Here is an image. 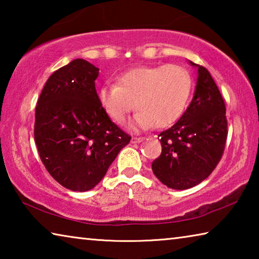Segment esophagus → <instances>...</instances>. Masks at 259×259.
<instances>
[{"mask_svg": "<svg viewBox=\"0 0 259 259\" xmlns=\"http://www.w3.org/2000/svg\"><path fill=\"white\" fill-rule=\"evenodd\" d=\"M144 139H145L144 137H133V138H131V143H133V144H139V143H142Z\"/></svg>", "mask_w": 259, "mask_h": 259, "instance_id": "1", "label": "esophagus"}]
</instances>
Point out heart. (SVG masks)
Instances as JSON below:
<instances>
[{"label":"heart","mask_w":259,"mask_h":259,"mask_svg":"<svg viewBox=\"0 0 259 259\" xmlns=\"http://www.w3.org/2000/svg\"><path fill=\"white\" fill-rule=\"evenodd\" d=\"M192 81L185 68L178 65L139 66L116 77V84L106 83L98 90L104 112L122 123L128 114L138 109L129 126L145 130L155 125L165 128L182 116L191 95Z\"/></svg>","instance_id":"1"}]
</instances>
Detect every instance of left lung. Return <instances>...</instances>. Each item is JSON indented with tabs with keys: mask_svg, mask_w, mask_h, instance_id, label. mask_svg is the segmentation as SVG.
Here are the masks:
<instances>
[{
	"mask_svg": "<svg viewBox=\"0 0 259 259\" xmlns=\"http://www.w3.org/2000/svg\"><path fill=\"white\" fill-rule=\"evenodd\" d=\"M198 69L192 102L171 128L159 135L162 153L153 161L156 178L169 188L187 190L216 168L227 137L225 104L207 68Z\"/></svg>",
	"mask_w": 259,
	"mask_h": 259,
	"instance_id": "1",
	"label": "left lung"
}]
</instances>
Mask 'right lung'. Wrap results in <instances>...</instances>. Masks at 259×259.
I'll list each match as a JSON object with an SVG mask.
<instances>
[{
    "label": "right lung",
    "mask_w": 259,
    "mask_h": 259,
    "mask_svg": "<svg viewBox=\"0 0 259 259\" xmlns=\"http://www.w3.org/2000/svg\"><path fill=\"white\" fill-rule=\"evenodd\" d=\"M98 75L89 61L72 60L48 78L35 109L38 154L55 181L71 191L94 188L131 139L100 106Z\"/></svg>",
    "instance_id": "obj_1"
}]
</instances>
